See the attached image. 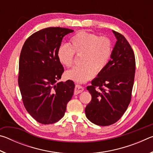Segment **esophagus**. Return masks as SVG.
Instances as JSON below:
<instances>
[{"instance_id": "obj_1", "label": "esophagus", "mask_w": 153, "mask_h": 153, "mask_svg": "<svg viewBox=\"0 0 153 153\" xmlns=\"http://www.w3.org/2000/svg\"><path fill=\"white\" fill-rule=\"evenodd\" d=\"M83 91H84V88L81 86H79V85H78V84L76 85V87H75V89H74V94H79V93H81Z\"/></svg>"}]
</instances>
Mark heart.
<instances>
[{
    "instance_id": "heart-1",
    "label": "heart",
    "mask_w": 153,
    "mask_h": 153,
    "mask_svg": "<svg viewBox=\"0 0 153 153\" xmlns=\"http://www.w3.org/2000/svg\"><path fill=\"white\" fill-rule=\"evenodd\" d=\"M69 44V46L63 45L58 48L56 56L59 61L63 66L70 67L76 55H80L81 64L67 71V78L85 82L107 66L112 53V44L108 38L80 31L71 38Z\"/></svg>"
}]
</instances>
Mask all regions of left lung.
Masks as SVG:
<instances>
[{"mask_svg":"<svg viewBox=\"0 0 153 153\" xmlns=\"http://www.w3.org/2000/svg\"><path fill=\"white\" fill-rule=\"evenodd\" d=\"M117 42L111 59L102 71L87 86L92 100L85 108L92 123L107 126L122 117L131 101L136 71L133 49L120 33L113 31Z\"/></svg>","mask_w":153,"mask_h":153,"instance_id":"left-lung-1","label":"left lung"}]
</instances>
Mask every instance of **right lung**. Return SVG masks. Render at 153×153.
<instances>
[{
	"label": "right lung",
	"mask_w": 153,
	"mask_h": 153,
	"mask_svg": "<svg viewBox=\"0 0 153 153\" xmlns=\"http://www.w3.org/2000/svg\"><path fill=\"white\" fill-rule=\"evenodd\" d=\"M73 32L60 27L45 28L31 35L21 51L18 84L22 101L30 115L40 123L60 120L74 94L73 81L57 82L64 68L56 56L63 38Z\"/></svg>",
	"instance_id": "obj_1"
}]
</instances>
